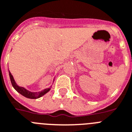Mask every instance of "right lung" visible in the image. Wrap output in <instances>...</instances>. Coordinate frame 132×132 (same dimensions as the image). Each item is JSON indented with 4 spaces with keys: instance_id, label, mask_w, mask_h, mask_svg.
Returning a JSON list of instances; mask_svg holds the SVG:
<instances>
[{
    "instance_id": "obj_1",
    "label": "right lung",
    "mask_w": 132,
    "mask_h": 132,
    "mask_svg": "<svg viewBox=\"0 0 132 132\" xmlns=\"http://www.w3.org/2000/svg\"><path fill=\"white\" fill-rule=\"evenodd\" d=\"M9 72V77H10L11 82V84H12L14 89H15L17 92H19L20 94H21L22 96H24V97H28V98H30V99H36V98H39V97H40L41 96H43L45 94H47V93L50 90V88H47L40 92H29V91L26 90L25 88L18 86V85L16 84L15 82V81H14L13 77L12 75L11 74L10 72Z\"/></svg>"
}]
</instances>
